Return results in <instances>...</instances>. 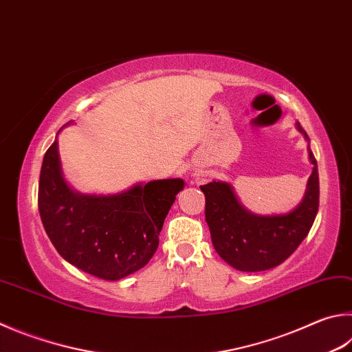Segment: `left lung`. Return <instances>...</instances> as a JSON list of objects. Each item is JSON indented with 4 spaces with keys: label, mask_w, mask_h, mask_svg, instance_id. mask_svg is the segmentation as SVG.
Instances as JSON below:
<instances>
[{
    "label": "left lung",
    "mask_w": 352,
    "mask_h": 352,
    "mask_svg": "<svg viewBox=\"0 0 352 352\" xmlns=\"http://www.w3.org/2000/svg\"><path fill=\"white\" fill-rule=\"evenodd\" d=\"M297 129L308 140L302 126ZM314 164L308 180L303 201L285 215H254L241 206L228 183L212 182L200 186L206 208L204 215L217 254L239 271L258 272L276 267L296 251L308 235L318 210L317 162L309 149Z\"/></svg>",
    "instance_id": "obj_1"
}]
</instances>
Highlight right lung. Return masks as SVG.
Returning a JSON list of instances; mask_svg holds the SVG:
<instances>
[{
    "label": "right lung",
    "instance_id": "add662e5",
    "mask_svg": "<svg viewBox=\"0 0 352 352\" xmlns=\"http://www.w3.org/2000/svg\"><path fill=\"white\" fill-rule=\"evenodd\" d=\"M180 178L137 184L118 195H81L61 174L56 140L46 151L38 186V209L47 237L70 265L91 276L120 280L148 263Z\"/></svg>",
    "mask_w": 352,
    "mask_h": 352
}]
</instances>
